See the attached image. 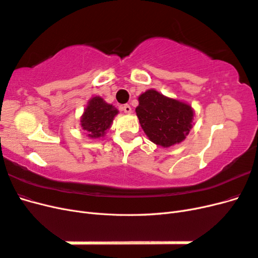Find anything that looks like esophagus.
Masks as SVG:
<instances>
[{
    "label": "esophagus",
    "instance_id": "1",
    "mask_svg": "<svg viewBox=\"0 0 258 258\" xmlns=\"http://www.w3.org/2000/svg\"><path fill=\"white\" fill-rule=\"evenodd\" d=\"M120 108H121V111H123L126 114H131L132 113V108L129 104H124Z\"/></svg>",
    "mask_w": 258,
    "mask_h": 258
}]
</instances>
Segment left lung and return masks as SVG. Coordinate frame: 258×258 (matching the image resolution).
Returning <instances> with one entry per match:
<instances>
[{
    "instance_id": "obj_1",
    "label": "left lung",
    "mask_w": 258,
    "mask_h": 258,
    "mask_svg": "<svg viewBox=\"0 0 258 258\" xmlns=\"http://www.w3.org/2000/svg\"><path fill=\"white\" fill-rule=\"evenodd\" d=\"M136 112L148 139L162 147L181 143L192 127L194 110L189 104L154 89L139 97Z\"/></svg>"
}]
</instances>
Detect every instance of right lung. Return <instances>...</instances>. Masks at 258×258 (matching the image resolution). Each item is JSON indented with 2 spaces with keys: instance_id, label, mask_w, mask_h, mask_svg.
<instances>
[{
  "instance_id": "obj_1",
  "label": "right lung",
  "mask_w": 258,
  "mask_h": 258,
  "mask_svg": "<svg viewBox=\"0 0 258 258\" xmlns=\"http://www.w3.org/2000/svg\"><path fill=\"white\" fill-rule=\"evenodd\" d=\"M117 114L118 111L112 104L106 103L101 97H93L89 100L82 116V128L87 132L89 138L103 137Z\"/></svg>"
}]
</instances>
